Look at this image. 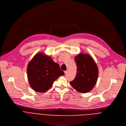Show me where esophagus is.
<instances>
[{
  "label": "esophagus",
  "instance_id": "obj_1",
  "mask_svg": "<svg viewBox=\"0 0 126 126\" xmlns=\"http://www.w3.org/2000/svg\"><path fill=\"white\" fill-rule=\"evenodd\" d=\"M64 73H65V74H66V73L68 72V70H66V71H64Z\"/></svg>",
  "mask_w": 126,
  "mask_h": 126
}]
</instances>
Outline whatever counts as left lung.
Here are the masks:
<instances>
[{
    "label": "left lung",
    "mask_w": 126,
    "mask_h": 126,
    "mask_svg": "<svg viewBox=\"0 0 126 126\" xmlns=\"http://www.w3.org/2000/svg\"><path fill=\"white\" fill-rule=\"evenodd\" d=\"M74 60L77 66V74L70 83L79 92H88L97 82L99 73L97 65L93 59L86 53H80Z\"/></svg>",
    "instance_id": "1"
}]
</instances>
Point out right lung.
Wrapping results in <instances>:
<instances>
[{
	"label": "right lung",
	"mask_w": 126,
	"mask_h": 126,
	"mask_svg": "<svg viewBox=\"0 0 126 126\" xmlns=\"http://www.w3.org/2000/svg\"><path fill=\"white\" fill-rule=\"evenodd\" d=\"M27 72L30 86L40 93L48 90L59 77L64 74L51 57L42 52L35 55L29 62Z\"/></svg>",
	"instance_id": "1"
}]
</instances>
